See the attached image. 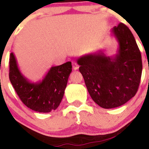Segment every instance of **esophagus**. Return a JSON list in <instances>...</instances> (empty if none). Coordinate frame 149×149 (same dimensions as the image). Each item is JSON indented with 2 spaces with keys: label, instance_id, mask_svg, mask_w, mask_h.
Instances as JSON below:
<instances>
[{
  "label": "esophagus",
  "instance_id": "34e87169",
  "mask_svg": "<svg viewBox=\"0 0 149 149\" xmlns=\"http://www.w3.org/2000/svg\"><path fill=\"white\" fill-rule=\"evenodd\" d=\"M72 65H73V70H76L79 69V65H77V63L75 62H73V63H72Z\"/></svg>",
  "mask_w": 149,
  "mask_h": 149
}]
</instances>
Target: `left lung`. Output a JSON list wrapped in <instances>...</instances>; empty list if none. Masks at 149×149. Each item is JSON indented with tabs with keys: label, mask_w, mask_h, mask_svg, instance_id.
I'll return each mask as SVG.
<instances>
[{
	"label": "left lung",
	"mask_w": 149,
	"mask_h": 149,
	"mask_svg": "<svg viewBox=\"0 0 149 149\" xmlns=\"http://www.w3.org/2000/svg\"><path fill=\"white\" fill-rule=\"evenodd\" d=\"M112 33L118 42L115 56L99 51L77 59L89 94L104 109L121 106L135 95L143 69L141 54L129 28L120 23Z\"/></svg>",
	"instance_id": "1"
}]
</instances>
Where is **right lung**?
Segmentation results:
<instances>
[{
	"instance_id": "right-lung-1",
	"label": "right lung",
	"mask_w": 149,
	"mask_h": 149,
	"mask_svg": "<svg viewBox=\"0 0 149 149\" xmlns=\"http://www.w3.org/2000/svg\"><path fill=\"white\" fill-rule=\"evenodd\" d=\"M71 71V62H68L51 67L42 81L31 82L20 72L13 53L10 54L11 83L22 102L36 112H50L59 107Z\"/></svg>"
}]
</instances>
